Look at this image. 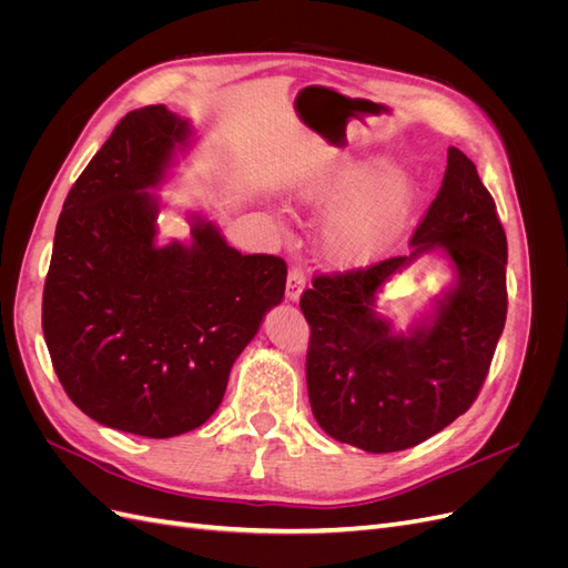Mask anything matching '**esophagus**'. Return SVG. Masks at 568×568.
Instances as JSON below:
<instances>
[{
	"label": "esophagus",
	"mask_w": 568,
	"mask_h": 568,
	"mask_svg": "<svg viewBox=\"0 0 568 568\" xmlns=\"http://www.w3.org/2000/svg\"><path fill=\"white\" fill-rule=\"evenodd\" d=\"M305 288V272L301 265H294L288 270V277H286V298L288 301H298L301 294Z\"/></svg>",
	"instance_id": "esophagus-1"
}]
</instances>
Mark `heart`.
I'll return each mask as SVG.
<instances>
[{
    "instance_id": "1",
    "label": "heart",
    "mask_w": 568,
    "mask_h": 568,
    "mask_svg": "<svg viewBox=\"0 0 568 568\" xmlns=\"http://www.w3.org/2000/svg\"><path fill=\"white\" fill-rule=\"evenodd\" d=\"M354 196L326 227V246L343 263L367 261L403 227L412 205V184L403 170L369 178L367 163H338L315 173L298 192L301 203L322 205Z\"/></svg>"
}]
</instances>
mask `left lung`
I'll use <instances>...</instances> for the list:
<instances>
[{
  "instance_id": "left-lung-1",
  "label": "left lung",
  "mask_w": 568,
  "mask_h": 568,
  "mask_svg": "<svg viewBox=\"0 0 568 568\" xmlns=\"http://www.w3.org/2000/svg\"><path fill=\"white\" fill-rule=\"evenodd\" d=\"M409 244L407 255L317 274L301 296L313 415L332 438L365 453L407 450L464 415L507 320V236L476 165L455 146ZM426 250L449 257L458 284L432 325L393 335L373 311L375 291Z\"/></svg>"
}]
</instances>
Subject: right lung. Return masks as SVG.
Segmentation results:
<instances>
[{"label":"right lung","mask_w":568,"mask_h":568,"mask_svg":"<svg viewBox=\"0 0 568 568\" xmlns=\"http://www.w3.org/2000/svg\"><path fill=\"white\" fill-rule=\"evenodd\" d=\"M186 120L130 111L68 192L44 280L42 332L63 390L94 422L173 438L209 419L286 263L242 255L194 220L192 244L159 246L156 186Z\"/></svg>","instance_id":"obj_1"}]
</instances>
